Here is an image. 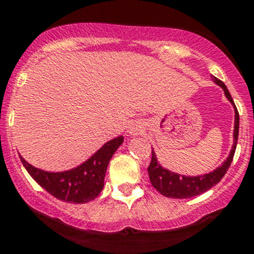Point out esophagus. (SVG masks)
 <instances>
[{"mask_svg": "<svg viewBox=\"0 0 254 254\" xmlns=\"http://www.w3.org/2000/svg\"><path fill=\"white\" fill-rule=\"evenodd\" d=\"M127 131H129V134H131V135L141 134V131H143V125H141V123H139V122H132L131 124L129 125V129H127Z\"/></svg>", "mask_w": 254, "mask_h": 254, "instance_id": "obj_1", "label": "esophagus"}]
</instances>
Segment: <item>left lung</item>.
<instances>
[{
    "label": "left lung",
    "instance_id": "obj_1",
    "mask_svg": "<svg viewBox=\"0 0 254 254\" xmlns=\"http://www.w3.org/2000/svg\"><path fill=\"white\" fill-rule=\"evenodd\" d=\"M213 81L217 85H219L224 90L226 98L231 101V104L234 108V131H233V146L229 153L228 158L224 160V163L220 167L213 172L208 173L204 175H196V177H187V175L177 174L170 170L165 169L158 163L156 155L151 148V162L148 167L149 179L150 183L156 190L159 191L162 195L168 196V198H177V199H186L191 198V196L199 195V194L204 193L209 190L212 187L219 183L222 178L226 175L232 160H233L234 151L237 148V141H238V131H239V114L237 110L234 101L229 94L228 89L224 85L223 81H220L217 77H213Z\"/></svg>",
    "mask_w": 254,
    "mask_h": 254
}]
</instances>
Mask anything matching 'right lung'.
Here are the masks:
<instances>
[{"instance_id": "obj_1", "label": "right lung", "mask_w": 254, "mask_h": 254, "mask_svg": "<svg viewBox=\"0 0 254 254\" xmlns=\"http://www.w3.org/2000/svg\"><path fill=\"white\" fill-rule=\"evenodd\" d=\"M123 141V136L108 141L86 162L66 172H45L28 164L21 155L20 159L28 174L47 193L64 202L82 204L96 198L103 190L109 162Z\"/></svg>"}]
</instances>
